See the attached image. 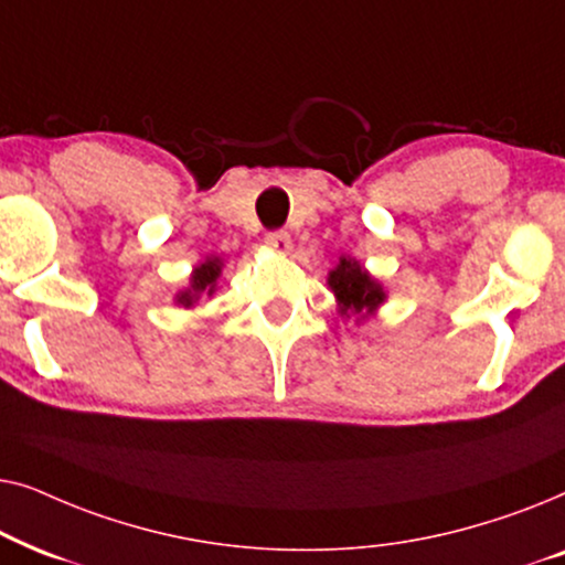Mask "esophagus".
I'll return each instance as SVG.
<instances>
[{"label": "esophagus", "mask_w": 565, "mask_h": 565, "mask_svg": "<svg viewBox=\"0 0 565 565\" xmlns=\"http://www.w3.org/2000/svg\"><path fill=\"white\" fill-rule=\"evenodd\" d=\"M265 242H267L269 249H275V252H280V254H288L290 252V234H288V231H282V228L269 231Z\"/></svg>", "instance_id": "1"}]
</instances>
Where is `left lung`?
I'll return each instance as SVG.
<instances>
[{
  "instance_id": "1",
  "label": "left lung",
  "mask_w": 565,
  "mask_h": 565,
  "mask_svg": "<svg viewBox=\"0 0 565 565\" xmlns=\"http://www.w3.org/2000/svg\"><path fill=\"white\" fill-rule=\"evenodd\" d=\"M329 285L342 303V316L370 313L383 303V288L362 269L358 262L342 259L334 273L329 275Z\"/></svg>"
}]
</instances>
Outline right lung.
Masks as SVG:
<instances>
[{
    "mask_svg": "<svg viewBox=\"0 0 565 565\" xmlns=\"http://www.w3.org/2000/svg\"><path fill=\"white\" fill-rule=\"evenodd\" d=\"M218 273H221L218 259L203 262V265L195 269V275H192V288L180 296V303L182 306H192L200 296H203V292H205V296H211L213 288H215V277H218Z\"/></svg>",
    "mask_w": 565,
    "mask_h": 565,
    "instance_id": "add662e5",
    "label": "right lung"
}]
</instances>
